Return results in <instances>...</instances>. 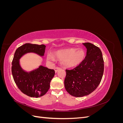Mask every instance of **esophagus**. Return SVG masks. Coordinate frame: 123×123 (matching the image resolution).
<instances>
[{
  "label": "esophagus",
  "instance_id": "1",
  "mask_svg": "<svg viewBox=\"0 0 123 123\" xmlns=\"http://www.w3.org/2000/svg\"><path fill=\"white\" fill-rule=\"evenodd\" d=\"M61 69V68H58V67H56V68H54V70H55V73H56L58 70H59Z\"/></svg>",
  "mask_w": 123,
  "mask_h": 123
}]
</instances>
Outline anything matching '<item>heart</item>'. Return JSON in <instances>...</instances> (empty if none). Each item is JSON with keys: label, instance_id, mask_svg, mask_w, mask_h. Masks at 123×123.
<instances>
[{"label": "heart", "instance_id": "b5f03b06", "mask_svg": "<svg viewBox=\"0 0 123 123\" xmlns=\"http://www.w3.org/2000/svg\"><path fill=\"white\" fill-rule=\"evenodd\" d=\"M85 52L82 49H77L76 48L58 50L54 53V57L62 59L61 64L66 68H72L81 64L85 57ZM48 61H53L54 58L52 55L48 54Z\"/></svg>", "mask_w": 123, "mask_h": 123}]
</instances>
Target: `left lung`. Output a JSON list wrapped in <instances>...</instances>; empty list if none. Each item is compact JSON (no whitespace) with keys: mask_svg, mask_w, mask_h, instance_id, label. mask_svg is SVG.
Wrapping results in <instances>:
<instances>
[{"mask_svg":"<svg viewBox=\"0 0 123 123\" xmlns=\"http://www.w3.org/2000/svg\"><path fill=\"white\" fill-rule=\"evenodd\" d=\"M87 54L83 62L72 70H66L65 87L75 97H83L94 91L100 83L104 64L102 51L92 43H83Z\"/></svg>","mask_w":123,"mask_h":123,"instance_id":"obj_1","label":"left lung"}]
</instances>
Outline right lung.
<instances>
[{"label": "right lung", "mask_w": 123, "mask_h": 123, "mask_svg": "<svg viewBox=\"0 0 123 123\" xmlns=\"http://www.w3.org/2000/svg\"><path fill=\"white\" fill-rule=\"evenodd\" d=\"M46 46L25 43L18 48L12 61V73L15 83L19 90L30 97L39 98L49 90L51 80L55 75V71L42 65L30 71H26L20 64V59L24 55L34 53L41 57L44 56Z\"/></svg>", "instance_id": "1"}]
</instances>
